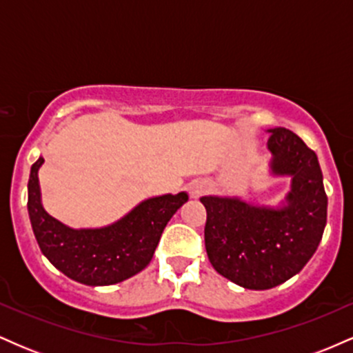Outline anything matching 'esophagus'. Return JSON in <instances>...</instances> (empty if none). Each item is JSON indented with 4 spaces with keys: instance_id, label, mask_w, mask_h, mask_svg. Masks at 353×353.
<instances>
[{
    "instance_id": "34e87169",
    "label": "esophagus",
    "mask_w": 353,
    "mask_h": 353,
    "mask_svg": "<svg viewBox=\"0 0 353 353\" xmlns=\"http://www.w3.org/2000/svg\"><path fill=\"white\" fill-rule=\"evenodd\" d=\"M208 189H209L208 184H205L204 181H194V182H190V185H189V194L192 199H197V197L204 196V194L208 192Z\"/></svg>"
}]
</instances>
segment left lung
I'll use <instances>...</instances> for the list:
<instances>
[{"label":"left lung","instance_id":"left-lung-1","mask_svg":"<svg viewBox=\"0 0 353 353\" xmlns=\"http://www.w3.org/2000/svg\"><path fill=\"white\" fill-rule=\"evenodd\" d=\"M272 176H289L279 208L204 196L208 257L222 277L250 290L272 289L310 261L327 224V194L315 152L285 128L269 129Z\"/></svg>","mask_w":353,"mask_h":353}]
</instances>
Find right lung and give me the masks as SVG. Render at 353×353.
Instances as JSON below:
<instances>
[{
  "label": "right lung",
  "instance_id": "1",
  "mask_svg": "<svg viewBox=\"0 0 353 353\" xmlns=\"http://www.w3.org/2000/svg\"><path fill=\"white\" fill-rule=\"evenodd\" d=\"M39 157L28 181V214L39 249L56 269L84 285H112L132 277L151 262L163 230L189 196L164 194L137 204L114 224L72 229L46 212L41 204Z\"/></svg>",
  "mask_w": 353,
  "mask_h": 353
}]
</instances>
